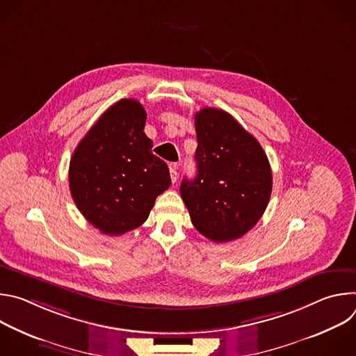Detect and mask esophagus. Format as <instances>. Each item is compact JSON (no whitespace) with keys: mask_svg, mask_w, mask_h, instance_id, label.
<instances>
[{"mask_svg":"<svg viewBox=\"0 0 356 356\" xmlns=\"http://www.w3.org/2000/svg\"><path fill=\"white\" fill-rule=\"evenodd\" d=\"M169 169H170V179H172L173 183H176L177 179H179V172H177L179 165H177V163H170Z\"/></svg>","mask_w":356,"mask_h":356,"instance_id":"obj_1","label":"esophagus"}]
</instances>
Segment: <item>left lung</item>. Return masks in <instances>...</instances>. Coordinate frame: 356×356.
<instances>
[{
  "instance_id": "1",
  "label": "left lung",
  "mask_w": 356,
  "mask_h": 356,
  "mask_svg": "<svg viewBox=\"0 0 356 356\" xmlns=\"http://www.w3.org/2000/svg\"><path fill=\"white\" fill-rule=\"evenodd\" d=\"M197 175L180 194L193 225L214 242L246 234L264 216L272 193V170L261 143L228 113L195 114Z\"/></svg>"
}]
</instances>
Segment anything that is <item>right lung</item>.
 <instances>
[{"label": "right lung", "instance_id": "obj_1", "mask_svg": "<svg viewBox=\"0 0 356 356\" xmlns=\"http://www.w3.org/2000/svg\"><path fill=\"white\" fill-rule=\"evenodd\" d=\"M146 113L124 98L90 128L70 159L69 184L84 218L106 235L140 227L159 194L170 187L168 165L152 154Z\"/></svg>", "mask_w": 356, "mask_h": 356}]
</instances>
